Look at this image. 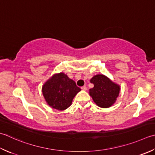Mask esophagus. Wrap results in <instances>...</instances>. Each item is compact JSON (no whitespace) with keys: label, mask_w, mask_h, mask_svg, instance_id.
Segmentation results:
<instances>
[{"label":"esophagus","mask_w":155,"mask_h":155,"mask_svg":"<svg viewBox=\"0 0 155 155\" xmlns=\"http://www.w3.org/2000/svg\"><path fill=\"white\" fill-rule=\"evenodd\" d=\"M81 89L82 90H84V91H86L87 89V88L86 86H83V87H81Z\"/></svg>","instance_id":"34e87169"}]
</instances>
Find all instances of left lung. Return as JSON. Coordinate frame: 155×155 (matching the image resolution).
<instances>
[{"instance_id":"1","label":"left lung","mask_w":155,"mask_h":155,"mask_svg":"<svg viewBox=\"0 0 155 155\" xmlns=\"http://www.w3.org/2000/svg\"><path fill=\"white\" fill-rule=\"evenodd\" d=\"M94 87L89 89V95L94 102L102 108L110 107L119 95L120 85L103 74H97L90 80Z\"/></svg>"}]
</instances>
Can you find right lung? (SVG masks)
Returning <instances> with one entry per match:
<instances>
[{"label":"right lung","instance_id":"add662e5","mask_svg":"<svg viewBox=\"0 0 155 155\" xmlns=\"http://www.w3.org/2000/svg\"><path fill=\"white\" fill-rule=\"evenodd\" d=\"M81 89L63 72L54 74L42 87V93L48 105L58 110L71 106L72 99Z\"/></svg>","mask_w":155,"mask_h":155}]
</instances>
